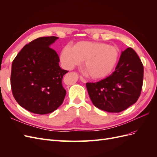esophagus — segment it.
<instances>
[{
  "mask_svg": "<svg viewBox=\"0 0 157 157\" xmlns=\"http://www.w3.org/2000/svg\"><path fill=\"white\" fill-rule=\"evenodd\" d=\"M80 81H81L82 82H83V83H86V80H84L83 77H80Z\"/></svg>",
  "mask_w": 157,
  "mask_h": 157,
  "instance_id": "esophagus-1",
  "label": "esophagus"
}]
</instances>
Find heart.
Returning <instances> with one entry per match:
<instances>
[{
  "label": "heart",
  "instance_id": "1",
  "mask_svg": "<svg viewBox=\"0 0 157 157\" xmlns=\"http://www.w3.org/2000/svg\"><path fill=\"white\" fill-rule=\"evenodd\" d=\"M119 59V50L116 46L102 42L81 41L63 47L60 61L66 69H72L84 60V67L88 77L101 79L110 75Z\"/></svg>",
  "mask_w": 157,
  "mask_h": 157
}]
</instances>
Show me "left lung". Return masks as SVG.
Listing matches in <instances>:
<instances>
[{
    "instance_id": "8db88e82",
    "label": "left lung",
    "mask_w": 157,
    "mask_h": 157,
    "mask_svg": "<svg viewBox=\"0 0 157 157\" xmlns=\"http://www.w3.org/2000/svg\"><path fill=\"white\" fill-rule=\"evenodd\" d=\"M144 66L131 48L122 52L115 71L105 79L86 83L94 106L109 113H119L138 99L143 85Z\"/></svg>"
}]
</instances>
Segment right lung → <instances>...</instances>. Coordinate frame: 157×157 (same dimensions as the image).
Returning <instances> with one entry per match:
<instances>
[{"label":"right lung","instance_id":"1","mask_svg":"<svg viewBox=\"0 0 157 157\" xmlns=\"http://www.w3.org/2000/svg\"><path fill=\"white\" fill-rule=\"evenodd\" d=\"M58 39L38 38L23 47L12 62L13 96L19 105L31 113H51L64 100L62 78L68 71L59 67L58 55L50 48Z\"/></svg>","mask_w":157,"mask_h":157}]
</instances>
